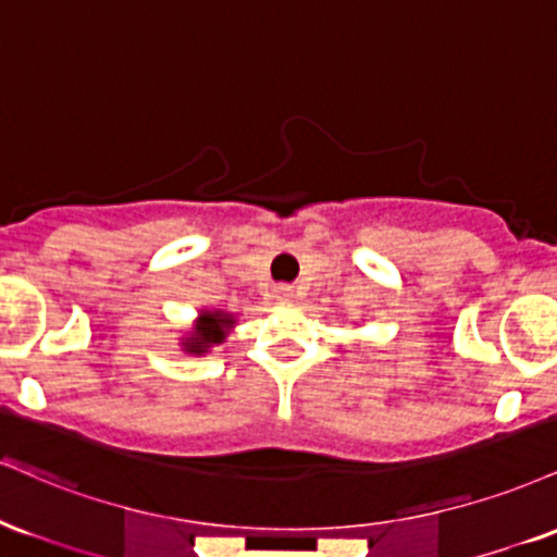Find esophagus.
Here are the masks:
<instances>
[{
  "instance_id": "obj_1",
  "label": "esophagus",
  "mask_w": 557,
  "mask_h": 557,
  "mask_svg": "<svg viewBox=\"0 0 557 557\" xmlns=\"http://www.w3.org/2000/svg\"><path fill=\"white\" fill-rule=\"evenodd\" d=\"M273 297H276V302H292L294 289L289 284H278L276 289H273Z\"/></svg>"
}]
</instances>
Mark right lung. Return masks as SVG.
<instances>
[{
    "instance_id": "1",
    "label": "right lung",
    "mask_w": 557,
    "mask_h": 557,
    "mask_svg": "<svg viewBox=\"0 0 557 557\" xmlns=\"http://www.w3.org/2000/svg\"><path fill=\"white\" fill-rule=\"evenodd\" d=\"M234 323L237 320L224 310H202L198 320H195L193 333L182 342V346H185V351H189V355H206L211 346L224 344L226 333L234 329Z\"/></svg>"
}]
</instances>
